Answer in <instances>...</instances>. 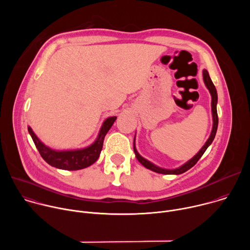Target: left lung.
Masks as SVG:
<instances>
[{"label": "left lung", "mask_w": 250, "mask_h": 250, "mask_svg": "<svg viewBox=\"0 0 250 250\" xmlns=\"http://www.w3.org/2000/svg\"><path fill=\"white\" fill-rule=\"evenodd\" d=\"M203 78H204V82L207 86V88L208 89L210 95H211V114H212V121H213V125H212V129H211V133L208 137V139L207 140V142L205 144V146L202 147V149L191 159L189 160L187 163H185L183 166L177 168V169H173V170H168V169H162V168H159L157 166H155L154 164H152L151 162H149L148 160L145 159L142 156H140L138 154V152L136 151V148L134 146V142H133V150H134V153H135V156L137 158V160L144 165L146 168L147 169H150L156 173H160V174H182L184 172H186L187 170H189L190 168H192L197 162L198 160L202 157V155L205 153V151L207 150V148L208 147V146L211 144L213 138H215L216 136V133H217V129H218V124H219V118H218V112H217V103H218V94H217V90H216V87L215 85H213V83L211 82L210 78H209V75L208 73L207 70H204L203 71Z\"/></svg>", "instance_id": "obj_1"}]
</instances>
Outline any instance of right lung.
Returning <instances> with one entry per match:
<instances>
[{
	"label": "right lung",
	"mask_w": 250,
	"mask_h": 250,
	"mask_svg": "<svg viewBox=\"0 0 250 250\" xmlns=\"http://www.w3.org/2000/svg\"><path fill=\"white\" fill-rule=\"evenodd\" d=\"M117 117H111L106 119L100 130L98 138L92 146L84 149L69 150V151H56L45 146L42 142L34 134L32 129L28 126V132L37 146L42 157L51 166L63 169V170H79L92 165L100 156L103 148L104 139L109 131Z\"/></svg>",
	"instance_id": "obj_1"
}]
</instances>
